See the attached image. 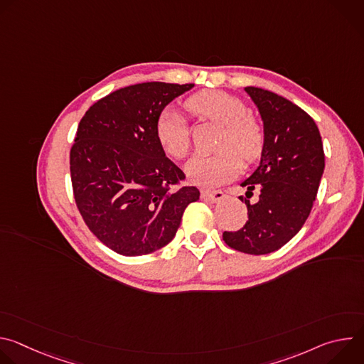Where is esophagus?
I'll return each instance as SVG.
<instances>
[{
    "instance_id": "34e87169",
    "label": "esophagus",
    "mask_w": 364,
    "mask_h": 364,
    "mask_svg": "<svg viewBox=\"0 0 364 364\" xmlns=\"http://www.w3.org/2000/svg\"><path fill=\"white\" fill-rule=\"evenodd\" d=\"M225 193L223 191H210V190H204L201 191V198L210 201V203H219V201H223L225 198Z\"/></svg>"
}]
</instances>
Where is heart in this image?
Wrapping results in <instances>:
<instances>
[{"instance_id": "1", "label": "heart", "mask_w": 364, "mask_h": 364, "mask_svg": "<svg viewBox=\"0 0 364 364\" xmlns=\"http://www.w3.org/2000/svg\"><path fill=\"white\" fill-rule=\"evenodd\" d=\"M186 108L196 117L222 125L213 154H200L186 166L188 178L204 187H218L235 178L246 164L264 149V128L245 103L222 90H201L187 99ZM155 135L164 151L174 159H184L190 148L187 119L176 109H166L155 122Z\"/></svg>"}]
</instances>
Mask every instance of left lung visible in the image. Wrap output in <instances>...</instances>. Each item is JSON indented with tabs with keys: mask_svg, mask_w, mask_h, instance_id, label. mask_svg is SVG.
<instances>
[{
	"mask_svg": "<svg viewBox=\"0 0 364 364\" xmlns=\"http://www.w3.org/2000/svg\"><path fill=\"white\" fill-rule=\"evenodd\" d=\"M245 90L261 114L265 139L257 168L240 184L247 222L237 232H223V240L243 253L267 255L308 219L324 173V149L314 119L295 103L261 87Z\"/></svg>",
	"mask_w": 364,
	"mask_h": 364,
	"instance_id": "obj_1",
	"label": "left lung"
}]
</instances>
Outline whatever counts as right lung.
I'll use <instances>...</instances> for the list:
<instances>
[{"instance_id":"obj_1","label":"right lung","mask_w":364,"mask_h":364,"mask_svg":"<svg viewBox=\"0 0 364 364\" xmlns=\"http://www.w3.org/2000/svg\"><path fill=\"white\" fill-rule=\"evenodd\" d=\"M194 85L146 82L99 99L79 122L70 149L77 209L109 249L139 256L168 245L196 187H177L184 173L166 157L155 122Z\"/></svg>"}]
</instances>
